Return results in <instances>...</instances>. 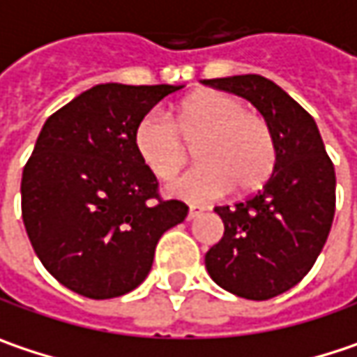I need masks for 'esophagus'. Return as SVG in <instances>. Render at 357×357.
Listing matches in <instances>:
<instances>
[{"mask_svg": "<svg viewBox=\"0 0 357 357\" xmlns=\"http://www.w3.org/2000/svg\"><path fill=\"white\" fill-rule=\"evenodd\" d=\"M201 213H203L201 207H189V215H187V219H195V217H199Z\"/></svg>", "mask_w": 357, "mask_h": 357, "instance_id": "1", "label": "esophagus"}]
</instances>
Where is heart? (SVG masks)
Here are the masks:
<instances>
[{
	"label": "heart",
	"instance_id": "b5f03b06",
	"mask_svg": "<svg viewBox=\"0 0 357 357\" xmlns=\"http://www.w3.org/2000/svg\"><path fill=\"white\" fill-rule=\"evenodd\" d=\"M134 150L156 178L166 181L187 162L195 144L199 165L174 178L166 191L189 203H209L234 187L260 191L274 174L278 148L264 115L248 112L242 99L223 91H199L176 105L170 119L160 112L142 115Z\"/></svg>",
	"mask_w": 357,
	"mask_h": 357
}]
</instances>
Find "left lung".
Returning <instances> with one entry per match:
<instances>
[{
    "instance_id": "obj_1",
    "label": "left lung",
    "mask_w": 357,
    "mask_h": 357,
    "mask_svg": "<svg viewBox=\"0 0 357 357\" xmlns=\"http://www.w3.org/2000/svg\"><path fill=\"white\" fill-rule=\"evenodd\" d=\"M240 95L264 115L278 160L266 185L234 205L215 207L223 238L205 254L217 284L250 301H268L298 284L327 242L335 215V168L317 123L293 97L260 75L205 79Z\"/></svg>"
}]
</instances>
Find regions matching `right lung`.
<instances>
[{
	"label": "right lung",
	"instance_id": "right-lung-1",
	"mask_svg": "<svg viewBox=\"0 0 357 357\" xmlns=\"http://www.w3.org/2000/svg\"><path fill=\"white\" fill-rule=\"evenodd\" d=\"M183 87L105 83L52 114L22 174V219L44 268L73 293L114 298L148 276L160 236L189 207L162 199L134 128Z\"/></svg>",
	"mask_w": 357,
	"mask_h": 357
}]
</instances>
